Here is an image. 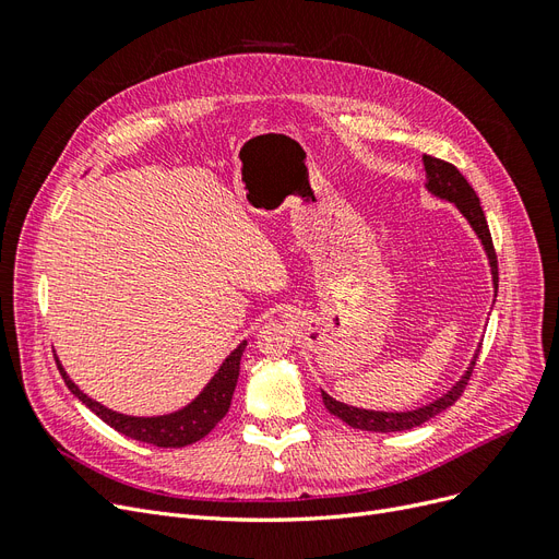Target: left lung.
<instances>
[{"mask_svg":"<svg viewBox=\"0 0 559 559\" xmlns=\"http://www.w3.org/2000/svg\"><path fill=\"white\" fill-rule=\"evenodd\" d=\"M425 160V170H427V191L436 198L454 202L456 210L464 214L466 222L471 224V228L476 230L478 240L485 247L487 261H489V270H492V284H495V298H497V289H499V267H497V253H495V245H492V235H489V226L485 212L480 207V200L476 195V191L471 189V183L464 179V175L456 170L452 163H445L441 158L433 156H421ZM483 345V343H480ZM480 347L473 354V361L466 368V373L462 376V380L456 382L448 394H443L441 399H436L421 408L415 411H405V413H384V411H366V408H354V405L335 401L333 396H329L326 392H321V399H324L326 411L335 417H341L345 425L361 429V431H380V433H389V431H408L413 427L425 425L431 417H436L438 413H443L445 408L462 396L464 386L468 384V378L473 373V366L478 361Z\"/></svg>","mask_w":559,"mask_h":559,"instance_id":"left-lung-1","label":"left lung"}]
</instances>
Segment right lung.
<instances>
[{
	"mask_svg": "<svg viewBox=\"0 0 559 559\" xmlns=\"http://www.w3.org/2000/svg\"><path fill=\"white\" fill-rule=\"evenodd\" d=\"M245 347H247V341H242L228 354L222 368L216 370V376L205 384V389H202L189 405H183L181 411L156 415V417H134V415H123L107 408V405L97 403L81 392V389L72 382V378L67 376V370L62 368L58 357H56V364L60 368L64 384L70 386V392L86 405V408H91L99 419L107 421L109 427H114L118 433L132 438V441L151 443L156 448H183L200 441V438H205L218 421L226 417L233 401L235 384H238V378H240V359H242Z\"/></svg>",
	"mask_w": 559,
	"mask_h": 559,
	"instance_id": "1",
	"label": "right lung"
}]
</instances>
